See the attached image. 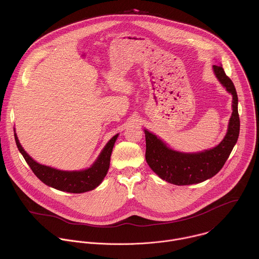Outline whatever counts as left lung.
Listing matches in <instances>:
<instances>
[{"instance_id": "1", "label": "left lung", "mask_w": 259, "mask_h": 259, "mask_svg": "<svg viewBox=\"0 0 259 259\" xmlns=\"http://www.w3.org/2000/svg\"><path fill=\"white\" fill-rule=\"evenodd\" d=\"M213 72L226 91L232 95V113L227 133L219 146L200 152L185 153L168 148L160 139L145 130L147 162L161 180L169 184L193 185L214 177L222 169L237 142L240 121L236 90L221 65H214Z\"/></svg>"}]
</instances>
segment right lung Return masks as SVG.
Masks as SVG:
<instances>
[{
	"instance_id": "1",
	"label": "right lung",
	"mask_w": 259,
	"mask_h": 259,
	"mask_svg": "<svg viewBox=\"0 0 259 259\" xmlns=\"http://www.w3.org/2000/svg\"><path fill=\"white\" fill-rule=\"evenodd\" d=\"M117 137L118 135H115L111 138L91 167L84 170L66 171L37 163L22 148L18 137L15 134L17 147L37 179L45 185L71 193L90 191L102 184L109 170L111 151Z\"/></svg>"
}]
</instances>
